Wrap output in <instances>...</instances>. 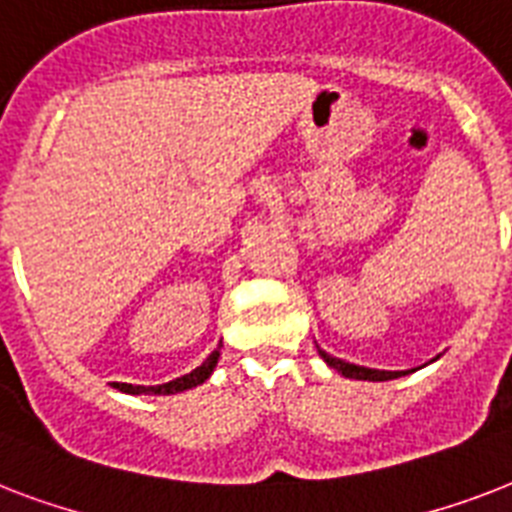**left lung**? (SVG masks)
Segmentation results:
<instances>
[{
  "label": "left lung",
  "mask_w": 512,
  "mask_h": 512,
  "mask_svg": "<svg viewBox=\"0 0 512 512\" xmlns=\"http://www.w3.org/2000/svg\"><path fill=\"white\" fill-rule=\"evenodd\" d=\"M321 358L327 361L332 369H337L340 374H345V377H353V380H372V382H385V380H396V377H401V374L406 372H382V369H366V366H356V364H348V361H342V358H335L329 356V353H324V350H319Z\"/></svg>",
  "instance_id": "8db88e82"
}]
</instances>
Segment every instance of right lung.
<instances>
[{
  "mask_svg": "<svg viewBox=\"0 0 512 512\" xmlns=\"http://www.w3.org/2000/svg\"><path fill=\"white\" fill-rule=\"evenodd\" d=\"M217 358H220V350H212L207 356V361L201 366H196L191 374H183V377H177V380L172 382H164V385H151V388H146V385H127V382H114L116 390H122V393H135V396H140V393H180V390H188V388H196V385H201V382L207 380L209 374H212V369H215Z\"/></svg>",
  "mask_w": 512,
  "mask_h": 512,
  "instance_id": "right-lung-1",
  "label": "right lung"
}]
</instances>
